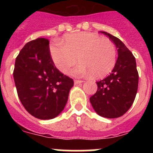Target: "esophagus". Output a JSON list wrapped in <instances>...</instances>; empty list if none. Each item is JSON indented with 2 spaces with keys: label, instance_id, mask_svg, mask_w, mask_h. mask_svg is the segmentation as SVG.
Returning <instances> with one entry per match:
<instances>
[{
  "label": "esophagus",
  "instance_id": "obj_1",
  "mask_svg": "<svg viewBox=\"0 0 153 153\" xmlns=\"http://www.w3.org/2000/svg\"><path fill=\"white\" fill-rule=\"evenodd\" d=\"M84 81L83 80H78V79H75L74 80V84H79V83H83Z\"/></svg>",
  "mask_w": 153,
  "mask_h": 153
}]
</instances>
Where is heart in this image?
<instances>
[{
	"instance_id": "b5f03b06",
	"label": "heart",
	"mask_w": 153,
	"mask_h": 153,
	"mask_svg": "<svg viewBox=\"0 0 153 153\" xmlns=\"http://www.w3.org/2000/svg\"><path fill=\"white\" fill-rule=\"evenodd\" d=\"M53 61L59 70L67 73L78 60L81 63L72 70L74 76L93 74L100 78L111 72L117 62V50L113 42L91 32H79L54 40L50 47Z\"/></svg>"
}]
</instances>
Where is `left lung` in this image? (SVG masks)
<instances>
[{"mask_svg":"<svg viewBox=\"0 0 153 153\" xmlns=\"http://www.w3.org/2000/svg\"><path fill=\"white\" fill-rule=\"evenodd\" d=\"M100 32L114 43L118 58L110 75L97 82L98 89L90 101L98 115L106 118H117L125 114L134 102L139 74L136 59L125 44L110 33Z\"/></svg>","mask_w":153,"mask_h":153,"instance_id":"left-lung-1","label":"left lung"}]
</instances>
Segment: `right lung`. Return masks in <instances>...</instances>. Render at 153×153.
<instances>
[{
	"label": "right lung",
	"mask_w": 153,
	"mask_h": 153,
	"mask_svg": "<svg viewBox=\"0 0 153 153\" xmlns=\"http://www.w3.org/2000/svg\"><path fill=\"white\" fill-rule=\"evenodd\" d=\"M13 74L19 99L30 114L51 120L63 111L74 80L55 67L47 39L37 38L24 45Z\"/></svg>",
	"instance_id": "add662e5"
}]
</instances>
